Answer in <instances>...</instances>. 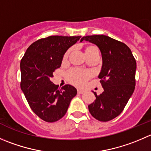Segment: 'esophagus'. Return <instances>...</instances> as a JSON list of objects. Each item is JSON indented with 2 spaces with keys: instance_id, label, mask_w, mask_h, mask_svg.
<instances>
[{
  "instance_id": "obj_1",
  "label": "esophagus",
  "mask_w": 151,
  "mask_h": 151,
  "mask_svg": "<svg viewBox=\"0 0 151 151\" xmlns=\"http://www.w3.org/2000/svg\"><path fill=\"white\" fill-rule=\"evenodd\" d=\"M77 93H80V94H83V93H85V91L82 90V89H78V90H77Z\"/></svg>"
}]
</instances>
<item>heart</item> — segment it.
<instances>
[{
  "label": "heart",
  "mask_w": 151,
  "mask_h": 151,
  "mask_svg": "<svg viewBox=\"0 0 151 151\" xmlns=\"http://www.w3.org/2000/svg\"><path fill=\"white\" fill-rule=\"evenodd\" d=\"M94 49H96L94 46H87L86 48V53L88 52V51H91ZM69 52L70 50L68 51L65 54V55H64V59H66L68 58ZM89 76H90V74H89L88 72L82 71V70L80 69H71L68 73V78L69 80V81L71 83H72L73 84L77 85V86H83L86 83V80L88 79Z\"/></svg>",
  "instance_id": "b5f03b06"
}]
</instances>
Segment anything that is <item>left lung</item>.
<instances>
[{"instance_id":"1","label":"left lung","mask_w":151,"mask_h":151,"mask_svg":"<svg viewBox=\"0 0 151 151\" xmlns=\"http://www.w3.org/2000/svg\"><path fill=\"white\" fill-rule=\"evenodd\" d=\"M95 44L102 55L99 77L104 91L93 92L96 99L88 105L91 114L101 122H107L120 114L135 89L137 63L131 49L125 43L106 35L82 37L80 42Z\"/></svg>"}]
</instances>
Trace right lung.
<instances>
[{"label": "right lung", "mask_w": 151, "mask_h": 151, "mask_svg": "<svg viewBox=\"0 0 151 151\" xmlns=\"http://www.w3.org/2000/svg\"><path fill=\"white\" fill-rule=\"evenodd\" d=\"M80 39V36L40 39L30 45L20 61L22 91L34 113L46 122L60 119L77 95L74 86L65 85L58 88L51 79L67 50Z\"/></svg>", "instance_id": "1"}]
</instances>
